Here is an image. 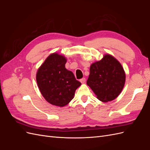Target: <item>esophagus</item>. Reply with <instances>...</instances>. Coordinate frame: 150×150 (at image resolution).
<instances>
[{"instance_id":"34e87169","label":"esophagus","mask_w":150,"mask_h":150,"mask_svg":"<svg viewBox=\"0 0 150 150\" xmlns=\"http://www.w3.org/2000/svg\"><path fill=\"white\" fill-rule=\"evenodd\" d=\"M80 82H81V83H82V84L85 83V82H86V78H82V79H80Z\"/></svg>"}]
</instances>
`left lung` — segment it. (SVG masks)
<instances>
[{
    "label": "left lung",
    "mask_w": 150,
    "mask_h": 150,
    "mask_svg": "<svg viewBox=\"0 0 150 150\" xmlns=\"http://www.w3.org/2000/svg\"><path fill=\"white\" fill-rule=\"evenodd\" d=\"M125 72L120 62L110 54L91 65L87 84L102 102L114 100L123 89Z\"/></svg>",
    "instance_id": "obj_1"
}]
</instances>
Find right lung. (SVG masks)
Wrapping results in <instances>:
<instances>
[{
	"mask_svg": "<svg viewBox=\"0 0 150 150\" xmlns=\"http://www.w3.org/2000/svg\"><path fill=\"white\" fill-rule=\"evenodd\" d=\"M67 59L57 53L46 58L38 69L36 81L44 99L54 106L63 107L74 98L76 90L81 83L72 72L65 67Z\"/></svg>",
	"mask_w": 150,
	"mask_h": 150,
	"instance_id": "obj_1",
	"label": "right lung"
}]
</instances>
